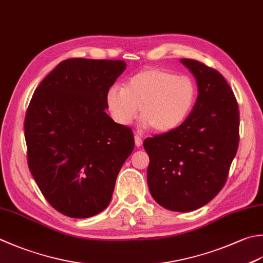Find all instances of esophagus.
<instances>
[{
    "mask_svg": "<svg viewBox=\"0 0 263 263\" xmlns=\"http://www.w3.org/2000/svg\"><path fill=\"white\" fill-rule=\"evenodd\" d=\"M135 142H136V146L137 147H140L142 145V139L139 137L138 135L135 136Z\"/></svg>",
    "mask_w": 263,
    "mask_h": 263,
    "instance_id": "1",
    "label": "esophagus"
}]
</instances>
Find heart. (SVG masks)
<instances>
[{"instance_id": "heart-1", "label": "heart", "mask_w": 263, "mask_h": 263, "mask_svg": "<svg viewBox=\"0 0 263 263\" xmlns=\"http://www.w3.org/2000/svg\"><path fill=\"white\" fill-rule=\"evenodd\" d=\"M197 96V85L192 77L153 67L130 77L124 87H109L106 104L117 124L130 125L140 108L141 125L164 133L183 124L192 114Z\"/></svg>"}]
</instances>
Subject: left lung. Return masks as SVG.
I'll use <instances>...</instances> for the list:
<instances>
[{"label": "left lung", "mask_w": 263, "mask_h": 263, "mask_svg": "<svg viewBox=\"0 0 263 263\" xmlns=\"http://www.w3.org/2000/svg\"><path fill=\"white\" fill-rule=\"evenodd\" d=\"M197 82L192 114L174 130L147 138V182L153 198L170 211L204 206L222 189L239 141V110L233 90L218 70L180 59Z\"/></svg>", "instance_id": "8db88e82"}]
</instances>
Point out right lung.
Wrapping results in <instances>:
<instances>
[{
	"instance_id": "obj_1",
	"label": "right lung",
	"mask_w": 263,
	"mask_h": 263,
	"mask_svg": "<svg viewBox=\"0 0 263 263\" xmlns=\"http://www.w3.org/2000/svg\"><path fill=\"white\" fill-rule=\"evenodd\" d=\"M122 60L67 59L36 87L25 118L30 172L45 199L70 218L110 203L116 178L135 148L130 128L105 111Z\"/></svg>"
}]
</instances>
